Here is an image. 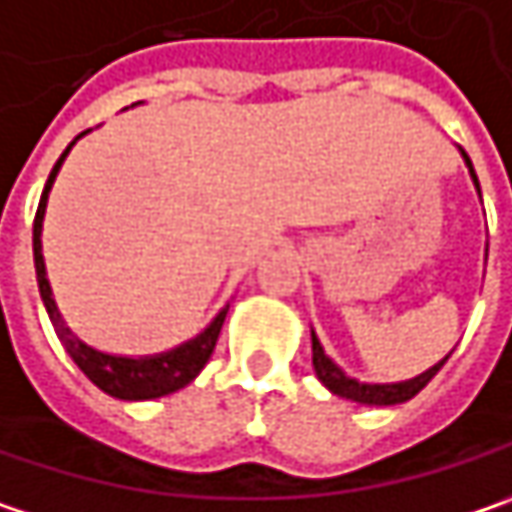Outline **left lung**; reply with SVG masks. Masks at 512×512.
<instances>
[{"mask_svg":"<svg viewBox=\"0 0 512 512\" xmlns=\"http://www.w3.org/2000/svg\"><path fill=\"white\" fill-rule=\"evenodd\" d=\"M460 154H463V163L469 168V174H472V183H475V189H478V195H481V186H478V174H475V168H472V160L466 157V151L460 148ZM452 355V352H449ZM449 355L443 358V361H437L434 367H428L425 373L420 376H414V379H408V382H393V384H367V382H358V379H352L347 376L326 352H323V344L317 341V335L311 332V364H314V373H317V379L326 384L335 396H341V399H349V402H361V405H399V402H408V399H414L417 393H420L425 384L431 382L434 376H437V370L449 361Z\"/></svg>","mask_w":512,"mask_h":512,"instance_id":"1","label":"left lung"}]
</instances>
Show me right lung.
Returning <instances> with one entry per match:
<instances>
[{"label": "right lung", "instance_id": "right-lung-1", "mask_svg": "<svg viewBox=\"0 0 512 512\" xmlns=\"http://www.w3.org/2000/svg\"><path fill=\"white\" fill-rule=\"evenodd\" d=\"M87 133V130H84ZM78 133L66 151L60 154V160L52 168L49 180H46V189H43V198L37 206V215H34V268H37V285H40V297H43V306L49 311V320L55 326L57 338L63 349L69 352V358L81 367V373L90 379L98 390H104L107 396H116V399H125V402H142V399H160L168 396L180 387L192 382L212 355L215 341L221 335V326H224V317L230 311V303L212 317V323L203 329L201 335H195L192 341L180 344V347L168 349V352H157V355H110V352H101V349L84 344L78 335H72V329L63 323L60 311H57L55 297H52V285L46 279V262H43V218H46V203H49V192L55 186L57 171L66 160V154L72 151V145L84 136Z\"/></svg>", "mask_w": 512, "mask_h": 512}]
</instances>
